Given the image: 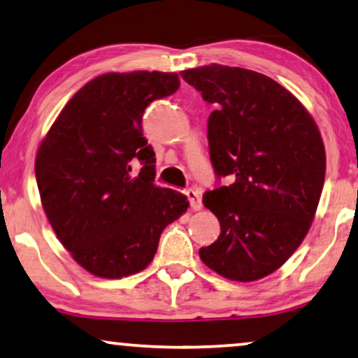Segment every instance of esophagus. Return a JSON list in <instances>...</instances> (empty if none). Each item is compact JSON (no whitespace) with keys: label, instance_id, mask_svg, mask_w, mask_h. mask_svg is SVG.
Segmentation results:
<instances>
[{"label":"esophagus","instance_id":"esophagus-1","mask_svg":"<svg viewBox=\"0 0 358 358\" xmlns=\"http://www.w3.org/2000/svg\"><path fill=\"white\" fill-rule=\"evenodd\" d=\"M186 198H188L189 206L193 210H199L201 208H203V204H201V196L196 189L189 188L188 191H186Z\"/></svg>","mask_w":358,"mask_h":358}]
</instances>
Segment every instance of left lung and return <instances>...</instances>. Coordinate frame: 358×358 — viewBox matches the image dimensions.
Returning a JSON list of instances; mask_svg holds the SVG:
<instances>
[{
	"label": "left lung",
	"mask_w": 358,
	"mask_h": 358,
	"mask_svg": "<svg viewBox=\"0 0 358 358\" xmlns=\"http://www.w3.org/2000/svg\"><path fill=\"white\" fill-rule=\"evenodd\" d=\"M180 76L215 110L208 120L217 180L203 203L220 235L203 246V263L230 280L250 282L279 269L308 234L324 185L326 154L315 120L264 74L222 64Z\"/></svg>",
	"instance_id": "1"
}]
</instances>
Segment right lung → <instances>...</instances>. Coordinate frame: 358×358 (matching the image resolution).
<instances>
[{
    "mask_svg": "<svg viewBox=\"0 0 358 358\" xmlns=\"http://www.w3.org/2000/svg\"><path fill=\"white\" fill-rule=\"evenodd\" d=\"M178 87L177 73L102 74L74 94L40 144L35 178L45 214L94 275L143 271L164 229L188 209L186 196L154 185L155 152L143 136L144 110Z\"/></svg>",
    "mask_w": 358,
    "mask_h": 358,
    "instance_id": "obj_1",
    "label": "right lung"
}]
</instances>
